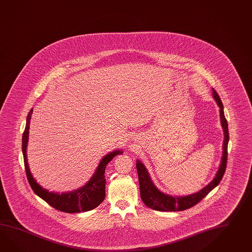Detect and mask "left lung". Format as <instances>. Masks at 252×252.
Listing matches in <instances>:
<instances>
[{
  "label": "left lung",
  "instance_id": "1",
  "mask_svg": "<svg viewBox=\"0 0 252 252\" xmlns=\"http://www.w3.org/2000/svg\"><path fill=\"white\" fill-rule=\"evenodd\" d=\"M212 91H213V97L220 108V113L221 126L224 131L223 156L221 159L220 166L216 175L215 178L201 190L196 192L193 195L187 196H169V195L164 194L163 192H161L156 188V186L151 181V178H149L147 168L140 161H137L136 169H137L139 187H140V196L143 202L145 203L148 208L155 210H159V211H181V210L189 209L199 201H201L210 191L220 184L227 167V143L229 140V136H228L227 119L225 117L224 111H223V104L221 102L220 95L218 94V93L216 92L214 88L212 89Z\"/></svg>",
  "mask_w": 252,
  "mask_h": 252
}]
</instances>
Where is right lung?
I'll return each instance as SVG.
<instances>
[{"label": "right lung", "mask_w": 252, "mask_h": 252, "mask_svg": "<svg viewBox=\"0 0 252 252\" xmlns=\"http://www.w3.org/2000/svg\"><path fill=\"white\" fill-rule=\"evenodd\" d=\"M32 114V109L30 110L27 116L26 126L23 134V146H22L26 176H27L28 182L31 186L32 189L37 196H40L45 202L48 203L50 206L63 212L79 213V212L88 211L98 207L99 205L104 201L105 197L104 171H105L106 165L117 155H119L122 152L117 150L105 156L104 158L101 160L98 167L96 168V171L94 172V176L85 187L81 188L77 190L69 192V193H63V194L49 192L43 189L37 183L35 179L32 178L29 165H28V161H27L26 148L28 144V135H29Z\"/></svg>", "instance_id": "1"}]
</instances>
